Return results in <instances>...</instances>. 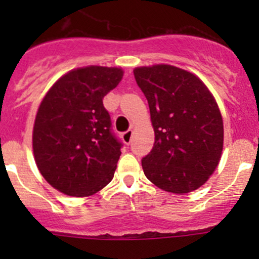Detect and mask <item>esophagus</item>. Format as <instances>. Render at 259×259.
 Here are the masks:
<instances>
[{
	"mask_svg": "<svg viewBox=\"0 0 259 259\" xmlns=\"http://www.w3.org/2000/svg\"><path fill=\"white\" fill-rule=\"evenodd\" d=\"M132 137H133V130L132 129L126 130V132L122 133V135H121L122 140H124V143L126 145H129L130 142H132Z\"/></svg>",
	"mask_w": 259,
	"mask_h": 259,
	"instance_id": "obj_1",
	"label": "esophagus"
}]
</instances>
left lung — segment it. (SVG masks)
Returning <instances> with one entry per match:
<instances>
[{
  "label": "left lung",
  "instance_id": "8db88e82",
  "mask_svg": "<svg viewBox=\"0 0 259 259\" xmlns=\"http://www.w3.org/2000/svg\"><path fill=\"white\" fill-rule=\"evenodd\" d=\"M148 100L155 143L142 159L145 177L165 192L198 189L215 170L223 149V120L207 86L170 65L134 70Z\"/></svg>",
  "mask_w": 259,
  "mask_h": 259
}]
</instances>
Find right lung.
I'll use <instances>...</instances> for the list:
<instances>
[{"mask_svg": "<svg viewBox=\"0 0 259 259\" xmlns=\"http://www.w3.org/2000/svg\"><path fill=\"white\" fill-rule=\"evenodd\" d=\"M121 77L117 67L72 70L44 98L33 126V155L44 178L60 192L88 197L113 180L122 143L103 99Z\"/></svg>", "mask_w": 259, "mask_h": 259, "instance_id": "right-lung-1", "label": "right lung"}]
</instances>
